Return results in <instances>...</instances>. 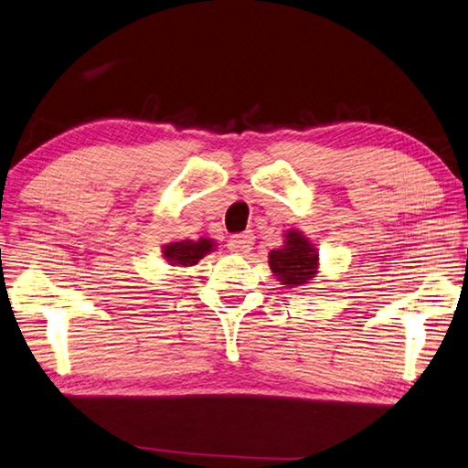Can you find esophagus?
Returning <instances> with one entry per match:
<instances>
[{
	"label": "esophagus",
	"mask_w": 468,
	"mask_h": 468,
	"mask_svg": "<svg viewBox=\"0 0 468 468\" xmlns=\"http://www.w3.org/2000/svg\"><path fill=\"white\" fill-rule=\"evenodd\" d=\"M229 251H233L235 255H245L251 251L253 247V235L251 233H241V235H233L227 243Z\"/></svg>",
	"instance_id": "34e87169"
}]
</instances>
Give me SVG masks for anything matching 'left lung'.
I'll return each instance as SVG.
<instances>
[{
    "label": "left lung",
    "instance_id": "left-lung-1",
    "mask_svg": "<svg viewBox=\"0 0 468 468\" xmlns=\"http://www.w3.org/2000/svg\"><path fill=\"white\" fill-rule=\"evenodd\" d=\"M270 270L283 286H304L318 273L316 247L296 229H290L280 250L270 251Z\"/></svg>",
    "mask_w": 468,
    "mask_h": 468
}]
</instances>
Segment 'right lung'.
Segmentation results:
<instances>
[{
    "mask_svg": "<svg viewBox=\"0 0 468 468\" xmlns=\"http://www.w3.org/2000/svg\"><path fill=\"white\" fill-rule=\"evenodd\" d=\"M215 250V241L200 237L198 241L185 239V241H174L162 247V255L170 261V265H180V268H190V265L198 263L207 253Z\"/></svg>",
    "mask_w": 468,
    "mask_h": 468,
    "instance_id": "obj_1",
    "label": "right lung"
}]
</instances>
